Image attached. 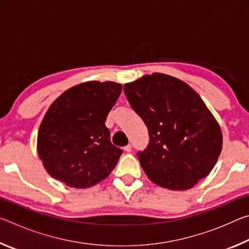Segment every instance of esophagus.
I'll list each match as a JSON object with an SVG mask.
<instances>
[{"instance_id":"esophagus-1","label":"esophagus","mask_w":249,"mask_h":249,"mask_svg":"<svg viewBox=\"0 0 249 249\" xmlns=\"http://www.w3.org/2000/svg\"><path fill=\"white\" fill-rule=\"evenodd\" d=\"M124 150L126 151V153H130V151H132V145H130V144L126 145V146L124 147Z\"/></svg>"}]
</instances>
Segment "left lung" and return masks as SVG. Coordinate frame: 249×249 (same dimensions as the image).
<instances>
[{"label": "left lung", "instance_id": "8db88e82", "mask_svg": "<svg viewBox=\"0 0 249 249\" xmlns=\"http://www.w3.org/2000/svg\"><path fill=\"white\" fill-rule=\"evenodd\" d=\"M124 92L148 128L149 144L137 155L154 183L182 191L210 174L222 151V130L189 84L156 72L124 84Z\"/></svg>", "mask_w": 249, "mask_h": 249}]
</instances>
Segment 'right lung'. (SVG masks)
<instances>
[{
	"label": "right lung",
	"mask_w": 249,
	"mask_h": 249,
	"mask_svg": "<svg viewBox=\"0 0 249 249\" xmlns=\"http://www.w3.org/2000/svg\"><path fill=\"white\" fill-rule=\"evenodd\" d=\"M121 92L117 82L88 81L53 101L37 135V153L49 176L77 189L107 178L123 153L105 126Z\"/></svg>",
	"instance_id": "obj_1"
}]
</instances>
